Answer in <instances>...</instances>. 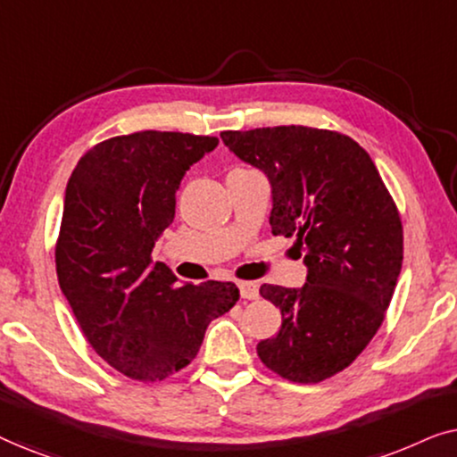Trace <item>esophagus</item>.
<instances>
[{"label": "esophagus", "mask_w": 457, "mask_h": 457, "mask_svg": "<svg viewBox=\"0 0 457 457\" xmlns=\"http://www.w3.org/2000/svg\"><path fill=\"white\" fill-rule=\"evenodd\" d=\"M239 293H241L243 299H258V295H260L258 285L249 283V280H241V283H239Z\"/></svg>", "instance_id": "34e87169"}]
</instances>
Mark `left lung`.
I'll return each instance as SVG.
<instances>
[{
  "label": "left lung",
  "instance_id": "left-lung-1",
  "mask_svg": "<svg viewBox=\"0 0 457 457\" xmlns=\"http://www.w3.org/2000/svg\"><path fill=\"white\" fill-rule=\"evenodd\" d=\"M220 137L270 180L272 235L297 237L308 268L299 289L260 287L283 324L255 349L283 378L320 383L352 364L385 320L403 260L395 204L347 135L291 124Z\"/></svg>",
  "mask_w": 457,
  "mask_h": 457
}]
</instances>
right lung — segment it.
Returning <instances> with one entry per match:
<instances>
[{
    "mask_svg": "<svg viewBox=\"0 0 457 457\" xmlns=\"http://www.w3.org/2000/svg\"><path fill=\"white\" fill-rule=\"evenodd\" d=\"M216 137L141 130L97 143L66 185L55 270L89 345L124 377L162 380L195 358L235 283L179 285L152 260L187 170Z\"/></svg>",
    "mask_w": 457,
    "mask_h": 457,
    "instance_id": "right-lung-1",
    "label": "right lung"
}]
</instances>
